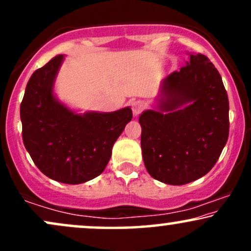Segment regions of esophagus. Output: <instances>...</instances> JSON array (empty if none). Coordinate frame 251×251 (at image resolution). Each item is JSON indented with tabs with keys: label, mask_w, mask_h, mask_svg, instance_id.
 Returning a JSON list of instances; mask_svg holds the SVG:
<instances>
[{
	"label": "esophagus",
	"mask_w": 251,
	"mask_h": 251,
	"mask_svg": "<svg viewBox=\"0 0 251 251\" xmlns=\"http://www.w3.org/2000/svg\"><path fill=\"white\" fill-rule=\"evenodd\" d=\"M144 108H145V105H144V102L140 101V100L132 102V112H133V116H139Z\"/></svg>",
	"instance_id": "obj_1"
}]
</instances>
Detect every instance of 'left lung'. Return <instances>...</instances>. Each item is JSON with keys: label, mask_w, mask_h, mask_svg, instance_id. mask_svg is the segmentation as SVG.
I'll return each instance as SVG.
<instances>
[{"label": "left lung", "mask_w": 251, "mask_h": 251, "mask_svg": "<svg viewBox=\"0 0 251 251\" xmlns=\"http://www.w3.org/2000/svg\"><path fill=\"white\" fill-rule=\"evenodd\" d=\"M143 159L154 179L183 185L214 168L229 137V100L221 74L190 54L160 85L157 109L139 117Z\"/></svg>", "instance_id": "left-lung-1"}]
</instances>
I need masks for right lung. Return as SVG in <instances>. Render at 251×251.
Returning a JSON list of instances; mask_svg holds the SVG:
<instances>
[{"label":"right lung","mask_w":251,"mask_h":251,"mask_svg":"<svg viewBox=\"0 0 251 251\" xmlns=\"http://www.w3.org/2000/svg\"><path fill=\"white\" fill-rule=\"evenodd\" d=\"M62 60L63 55L53 57L30 76L20 106L22 139L43 175L60 183L81 184L105 170L132 111L77 114L57 101L53 86Z\"/></svg>","instance_id":"add662e5"}]
</instances>
